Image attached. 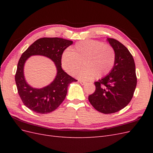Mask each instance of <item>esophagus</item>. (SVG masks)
Listing matches in <instances>:
<instances>
[{"mask_svg": "<svg viewBox=\"0 0 153 153\" xmlns=\"http://www.w3.org/2000/svg\"><path fill=\"white\" fill-rule=\"evenodd\" d=\"M79 82H80V84H81L82 85H85V84H86V82H84V81L80 80V81H79Z\"/></svg>", "mask_w": 153, "mask_h": 153, "instance_id": "1", "label": "esophagus"}]
</instances>
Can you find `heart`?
<instances>
[{
    "mask_svg": "<svg viewBox=\"0 0 153 153\" xmlns=\"http://www.w3.org/2000/svg\"><path fill=\"white\" fill-rule=\"evenodd\" d=\"M115 50L109 44L95 40H84L78 42L69 51L64 53L62 66L71 75L77 73L81 80H88L103 77L112 71L115 62Z\"/></svg>",
    "mask_w": 153,
    "mask_h": 153,
    "instance_id": "heart-1",
    "label": "heart"
}]
</instances>
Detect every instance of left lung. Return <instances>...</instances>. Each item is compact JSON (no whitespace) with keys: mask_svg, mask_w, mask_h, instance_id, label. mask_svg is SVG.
<instances>
[{"mask_svg":"<svg viewBox=\"0 0 153 153\" xmlns=\"http://www.w3.org/2000/svg\"><path fill=\"white\" fill-rule=\"evenodd\" d=\"M107 40L115 50V64L108 75L94 83L95 92L89 96L92 106L105 114L117 112L126 106L133 98L137 82L131 53L119 41Z\"/></svg>","mask_w":153,"mask_h":153,"instance_id":"8db88e82","label":"left lung"}]
</instances>
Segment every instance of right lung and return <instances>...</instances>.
I'll list each match as a JSON object with an SVG mask.
<instances>
[{"label":"right lung","mask_w":153,"mask_h":153,"mask_svg":"<svg viewBox=\"0 0 153 153\" xmlns=\"http://www.w3.org/2000/svg\"><path fill=\"white\" fill-rule=\"evenodd\" d=\"M72 44V41L63 38H42L36 40L22 53L17 65L15 82L23 103L30 110L38 114L53 112L65 99L68 85L77 81L64 72L61 66L63 52ZM36 54L43 55L52 59L58 71L55 80L42 89L30 87L26 82L23 75V67L26 59Z\"/></svg>","instance_id":"obj_1"}]
</instances>
